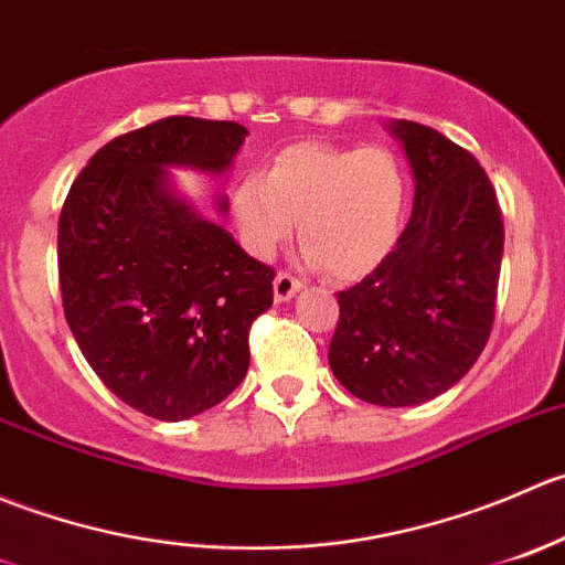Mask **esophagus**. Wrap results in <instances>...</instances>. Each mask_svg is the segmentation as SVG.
Masks as SVG:
<instances>
[{
    "instance_id": "34e87169",
    "label": "esophagus",
    "mask_w": 565,
    "mask_h": 565,
    "mask_svg": "<svg viewBox=\"0 0 565 565\" xmlns=\"http://www.w3.org/2000/svg\"><path fill=\"white\" fill-rule=\"evenodd\" d=\"M301 288V282L296 280V277H290V275H277L275 277V299L280 301H290L296 296V290Z\"/></svg>"
}]
</instances>
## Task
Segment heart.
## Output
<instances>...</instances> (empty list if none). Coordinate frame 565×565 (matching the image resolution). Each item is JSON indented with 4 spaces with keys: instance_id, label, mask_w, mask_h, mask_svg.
<instances>
[{
    "instance_id": "obj_1",
    "label": "heart",
    "mask_w": 565,
    "mask_h": 565,
    "mask_svg": "<svg viewBox=\"0 0 565 565\" xmlns=\"http://www.w3.org/2000/svg\"><path fill=\"white\" fill-rule=\"evenodd\" d=\"M406 178L393 150L296 142L282 148L264 178L244 175L231 205L244 247L269 258L294 231L301 258L334 280H360L393 253L404 220Z\"/></svg>"
}]
</instances>
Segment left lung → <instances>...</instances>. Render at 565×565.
<instances>
[{
	"label": "left lung",
	"instance_id": "obj_1",
	"mask_svg": "<svg viewBox=\"0 0 565 565\" xmlns=\"http://www.w3.org/2000/svg\"><path fill=\"white\" fill-rule=\"evenodd\" d=\"M415 178L393 253L340 290L329 367L356 398L417 406L467 376L489 340L502 264L500 205L472 153L434 128L390 120Z\"/></svg>",
	"mask_w": 565,
	"mask_h": 565
}]
</instances>
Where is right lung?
Listing matches in <instances>:
<instances>
[{"mask_svg":"<svg viewBox=\"0 0 565 565\" xmlns=\"http://www.w3.org/2000/svg\"><path fill=\"white\" fill-rule=\"evenodd\" d=\"M247 128L164 117L106 142L60 214L63 310L100 382L142 415L178 423L225 401L249 367V327L275 271L205 220L172 170L222 178ZM225 194L216 211L227 214Z\"/></svg>","mask_w":565,"mask_h":565,"instance_id":"obj_1","label":"right lung"}]
</instances>
